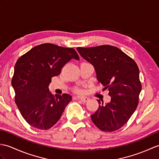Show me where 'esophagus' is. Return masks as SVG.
Segmentation results:
<instances>
[{"label":"esophagus","mask_w":159,"mask_h":159,"mask_svg":"<svg viewBox=\"0 0 159 159\" xmlns=\"http://www.w3.org/2000/svg\"><path fill=\"white\" fill-rule=\"evenodd\" d=\"M77 99H80V101H82L83 102H84V103H85V102H87L88 101H89V99L88 98H87V97H77Z\"/></svg>","instance_id":"obj_1"}]
</instances>
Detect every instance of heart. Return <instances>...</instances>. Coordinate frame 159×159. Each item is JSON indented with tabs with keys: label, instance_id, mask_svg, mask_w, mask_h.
Here are the masks:
<instances>
[{
	"label": "heart",
	"instance_id": "heart-1",
	"mask_svg": "<svg viewBox=\"0 0 159 159\" xmlns=\"http://www.w3.org/2000/svg\"><path fill=\"white\" fill-rule=\"evenodd\" d=\"M75 91H76V92H77V93H82V89H81L80 88H79V87H76V88H75Z\"/></svg>",
	"mask_w": 159,
	"mask_h": 159
}]
</instances>
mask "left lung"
I'll use <instances>...</instances> for the list:
<instances>
[{"label": "left lung", "instance_id": "1", "mask_svg": "<svg viewBox=\"0 0 159 159\" xmlns=\"http://www.w3.org/2000/svg\"><path fill=\"white\" fill-rule=\"evenodd\" d=\"M84 60L93 65L98 83L108 91L111 101L99 107L91 120L99 129L112 132L119 129L137 108L142 90L139 71L135 61L119 48L110 45L77 47Z\"/></svg>", "mask_w": 159, "mask_h": 159}]
</instances>
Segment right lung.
Listing matches in <instances>:
<instances>
[{"label": "right lung", "mask_w": 159, "mask_h": 159, "mask_svg": "<svg viewBox=\"0 0 159 159\" xmlns=\"http://www.w3.org/2000/svg\"><path fill=\"white\" fill-rule=\"evenodd\" d=\"M72 58L79 60L73 48L51 43L33 47L18 59L11 84L15 102L25 120L32 127L49 129L60 119L72 96L67 93L54 96L49 90L51 78Z\"/></svg>", "instance_id": "right-lung-1"}]
</instances>
